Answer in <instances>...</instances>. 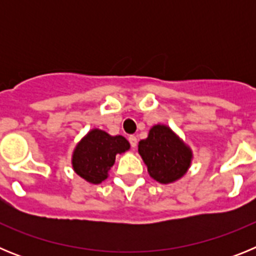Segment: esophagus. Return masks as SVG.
<instances>
[{
    "label": "esophagus",
    "mask_w": 256,
    "mask_h": 256,
    "mask_svg": "<svg viewBox=\"0 0 256 256\" xmlns=\"http://www.w3.org/2000/svg\"><path fill=\"white\" fill-rule=\"evenodd\" d=\"M128 140H130V144L133 148H137V142L138 141H137V137H136V136H130V138Z\"/></svg>",
    "instance_id": "esophagus-1"
}]
</instances>
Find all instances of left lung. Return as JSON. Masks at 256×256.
<instances>
[{
    "label": "left lung",
    "instance_id": "1",
    "mask_svg": "<svg viewBox=\"0 0 256 256\" xmlns=\"http://www.w3.org/2000/svg\"><path fill=\"white\" fill-rule=\"evenodd\" d=\"M138 154L150 177L162 184L180 180L191 166L194 158L188 144L165 124L151 126L148 138L140 141Z\"/></svg>",
    "mask_w": 256,
    "mask_h": 256
}]
</instances>
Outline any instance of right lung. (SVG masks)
<instances>
[{"label": "right lung", "instance_id": "add662e5", "mask_svg": "<svg viewBox=\"0 0 256 256\" xmlns=\"http://www.w3.org/2000/svg\"><path fill=\"white\" fill-rule=\"evenodd\" d=\"M130 148V142L123 136H112L94 128L76 144L72 155V166L88 183L100 184L108 177L115 156Z\"/></svg>", "mask_w": 256, "mask_h": 256}]
</instances>
